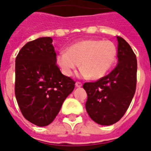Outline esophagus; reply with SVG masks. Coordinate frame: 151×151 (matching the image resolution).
<instances>
[{
  "label": "esophagus",
  "mask_w": 151,
  "mask_h": 151,
  "mask_svg": "<svg viewBox=\"0 0 151 151\" xmlns=\"http://www.w3.org/2000/svg\"><path fill=\"white\" fill-rule=\"evenodd\" d=\"M76 87H81L82 83L80 82H76Z\"/></svg>",
  "instance_id": "34e87169"
}]
</instances>
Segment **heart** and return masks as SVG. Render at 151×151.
<instances>
[{
    "label": "heart",
    "instance_id": "1",
    "mask_svg": "<svg viewBox=\"0 0 151 151\" xmlns=\"http://www.w3.org/2000/svg\"><path fill=\"white\" fill-rule=\"evenodd\" d=\"M116 48L110 41L88 39L72 45L57 56V64L66 76H71L79 64L82 75L91 79L103 77L113 67Z\"/></svg>",
    "mask_w": 151,
    "mask_h": 151
}]
</instances>
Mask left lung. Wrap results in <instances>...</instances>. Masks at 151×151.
Instances as JSON below:
<instances>
[{
	"instance_id": "left-lung-1",
	"label": "left lung",
	"mask_w": 151,
	"mask_h": 151,
	"mask_svg": "<svg viewBox=\"0 0 151 151\" xmlns=\"http://www.w3.org/2000/svg\"><path fill=\"white\" fill-rule=\"evenodd\" d=\"M118 41L116 67L94 83H85L86 112L94 122L111 125L124 115L136 88L137 59L132 48L121 37Z\"/></svg>"
}]
</instances>
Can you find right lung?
I'll list each match as a JSON object with an SVG mask.
<instances>
[{
	"label": "right lung",
	"instance_id": "1",
	"mask_svg": "<svg viewBox=\"0 0 151 151\" xmlns=\"http://www.w3.org/2000/svg\"><path fill=\"white\" fill-rule=\"evenodd\" d=\"M50 37L29 42L16 58L15 94L24 117L39 127L57 116L75 81L61 73Z\"/></svg>",
	"mask_w": 151,
	"mask_h": 151
}]
</instances>
